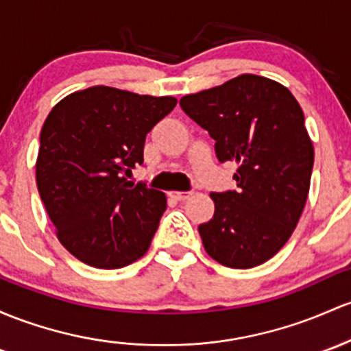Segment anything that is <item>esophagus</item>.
I'll use <instances>...</instances> for the list:
<instances>
[{
  "label": "esophagus",
  "instance_id": "1",
  "mask_svg": "<svg viewBox=\"0 0 351 351\" xmlns=\"http://www.w3.org/2000/svg\"><path fill=\"white\" fill-rule=\"evenodd\" d=\"M171 195L174 199H177V201H186V199H189L191 195H192V192H182V191H179V192H171Z\"/></svg>",
  "mask_w": 351,
  "mask_h": 351
}]
</instances>
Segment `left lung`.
Instances as JSON below:
<instances>
[{"instance_id":"8db88e82","label":"left lung","mask_w":351,"mask_h":351,"mask_svg":"<svg viewBox=\"0 0 351 351\" xmlns=\"http://www.w3.org/2000/svg\"><path fill=\"white\" fill-rule=\"evenodd\" d=\"M179 104L216 141L217 159L237 164V191L213 192V219L199 226L206 252L236 269L263 265L288 243L310 192L315 149L300 104L251 73Z\"/></svg>"}]
</instances>
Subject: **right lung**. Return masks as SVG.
Returning <instances> with one entry per match:
<instances>
[{"instance_id":"obj_1","label":"right lung","mask_w":351,"mask_h":351,"mask_svg":"<svg viewBox=\"0 0 351 351\" xmlns=\"http://www.w3.org/2000/svg\"><path fill=\"white\" fill-rule=\"evenodd\" d=\"M176 97L97 85L70 93L41 127L36 186L70 254L117 269L145 254L167 207L164 192L125 176L144 162L145 135Z\"/></svg>"}]
</instances>
